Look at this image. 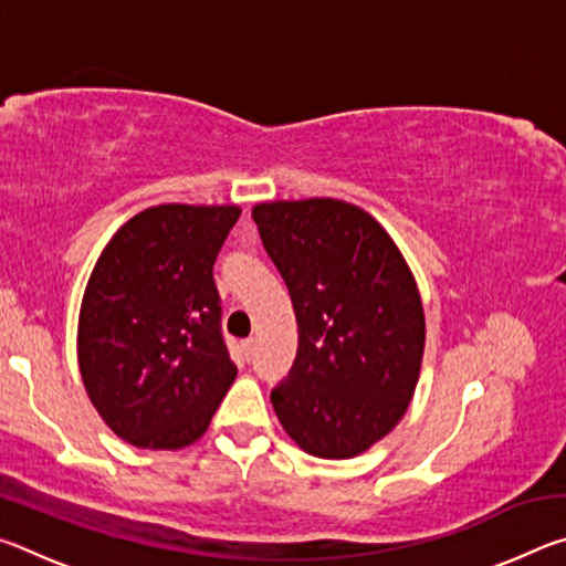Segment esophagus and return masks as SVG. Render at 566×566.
I'll use <instances>...</instances> for the list:
<instances>
[{"instance_id": "esophagus-1", "label": "esophagus", "mask_w": 566, "mask_h": 566, "mask_svg": "<svg viewBox=\"0 0 566 566\" xmlns=\"http://www.w3.org/2000/svg\"><path fill=\"white\" fill-rule=\"evenodd\" d=\"M254 349H256V342H254V339H244V342H242V352H244L247 359L254 357Z\"/></svg>"}]
</instances>
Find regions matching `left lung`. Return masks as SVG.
<instances>
[{"instance_id": "obj_1", "label": "left lung", "mask_w": 566, "mask_h": 566, "mask_svg": "<svg viewBox=\"0 0 566 566\" xmlns=\"http://www.w3.org/2000/svg\"><path fill=\"white\" fill-rule=\"evenodd\" d=\"M290 290L300 347L272 389L276 419L306 454L352 459L385 439L415 397L424 306L395 239L332 197L254 205Z\"/></svg>"}]
</instances>
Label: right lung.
Segmentation results:
<instances>
[{
  "instance_id": "right-lung-1",
  "label": "right lung",
  "mask_w": 566,
  "mask_h": 566,
  "mask_svg": "<svg viewBox=\"0 0 566 566\" xmlns=\"http://www.w3.org/2000/svg\"><path fill=\"white\" fill-rule=\"evenodd\" d=\"M239 214L237 205H157L102 249L82 296L76 359L94 409L124 442L195 444L232 387L212 270Z\"/></svg>"
}]
</instances>
